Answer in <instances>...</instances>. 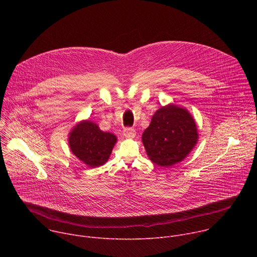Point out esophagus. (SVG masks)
Wrapping results in <instances>:
<instances>
[{
  "mask_svg": "<svg viewBox=\"0 0 257 257\" xmlns=\"http://www.w3.org/2000/svg\"><path fill=\"white\" fill-rule=\"evenodd\" d=\"M123 134H124V136H126V137H134V136L136 135V131H135V129H133V128L127 127V128H125V129L123 130Z\"/></svg>",
  "mask_w": 257,
  "mask_h": 257,
  "instance_id": "1",
  "label": "esophagus"
}]
</instances>
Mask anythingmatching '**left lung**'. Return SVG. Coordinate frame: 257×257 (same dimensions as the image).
<instances>
[{"label": "left lung", "mask_w": 257, "mask_h": 257, "mask_svg": "<svg viewBox=\"0 0 257 257\" xmlns=\"http://www.w3.org/2000/svg\"><path fill=\"white\" fill-rule=\"evenodd\" d=\"M197 138L196 124L191 115L174 104L158 109L142 134L146 154L161 167H170L184 160Z\"/></svg>", "instance_id": "8db88e82"}]
</instances>
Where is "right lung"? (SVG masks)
<instances>
[{
    "instance_id": "1",
    "label": "right lung",
    "mask_w": 257,
    "mask_h": 257,
    "mask_svg": "<svg viewBox=\"0 0 257 257\" xmlns=\"http://www.w3.org/2000/svg\"><path fill=\"white\" fill-rule=\"evenodd\" d=\"M117 141L114 134L101 131L90 121H83L69 136L71 152L91 168L103 165L109 158Z\"/></svg>"
}]
</instances>
